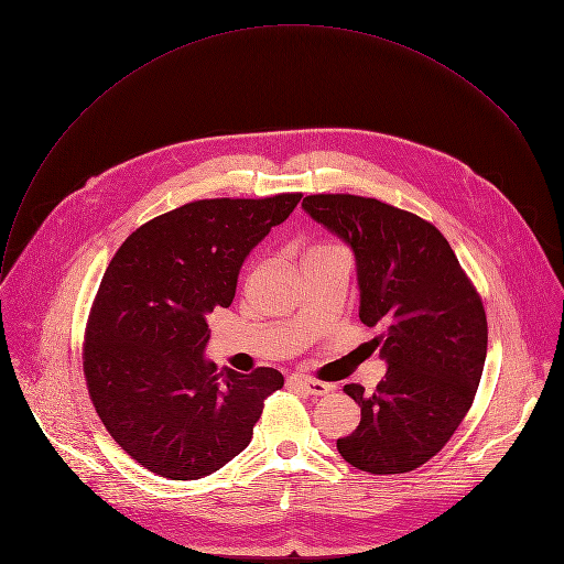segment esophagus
Wrapping results in <instances>:
<instances>
[{
	"label": "esophagus",
	"instance_id": "34e87169",
	"mask_svg": "<svg viewBox=\"0 0 564 564\" xmlns=\"http://www.w3.org/2000/svg\"><path fill=\"white\" fill-rule=\"evenodd\" d=\"M288 386H296L310 394H328L330 392V386L318 381V379H312V377H305V375H290L288 377Z\"/></svg>",
	"mask_w": 564,
	"mask_h": 564
}]
</instances>
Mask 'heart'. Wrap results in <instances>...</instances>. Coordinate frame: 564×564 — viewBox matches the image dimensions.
<instances>
[{"mask_svg":"<svg viewBox=\"0 0 564 564\" xmlns=\"http://www.w3.org/2000/svg\"><path fill=\"white\" fill-rule=\"evenodd\" d=\"M316 250H326V248H316ZM316 250H312V252H316Z\"/></svg>","mask_w":564,"mask_h":564,"instance_id":"b5f03b06","label":"heart"}]
</instances>
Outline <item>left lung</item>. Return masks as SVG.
<instances>
[{"mask_svg": "<svg viewBox=\"0 0 564 564\" xmlns=\"http://www.w3.org/2000/svg\"><path fill=\"white\" fill-rule=\"evenodd\" d=\"M303 209L352 248L359 318L388 364L372 392L346 383L359 426L341 457L375 475L409 473L437 455L466 417L487 359V312L444 234L429 220L352 194H312Z\"/></svg>", "mask_w": 564, "mask_h": 564, "instance_id": "1", "label": "left lung"}]
</instances>
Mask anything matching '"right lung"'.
I'll list each match as a JSON object with an SVG mask.
<instances>
[{
    "mask_svg": "<svg viewBox=\"0 0 564 564\" xmlns=\"http://www.w3.org/2000/svg\"><path fill=\"white\" fill-rule=\"evenodd\" d=\"M299 200H194L138 227L111 259L85 330V379L109 435L151 473L218 470L283 386L274 368L218 372L203 352L207 314L229 307L246 257Z\"/></svg>",
    "mask_w": 564,
    "mask_h": 564,
    "instance_id": "obj_1",
    "label": "right lung"
}]
</instances>
